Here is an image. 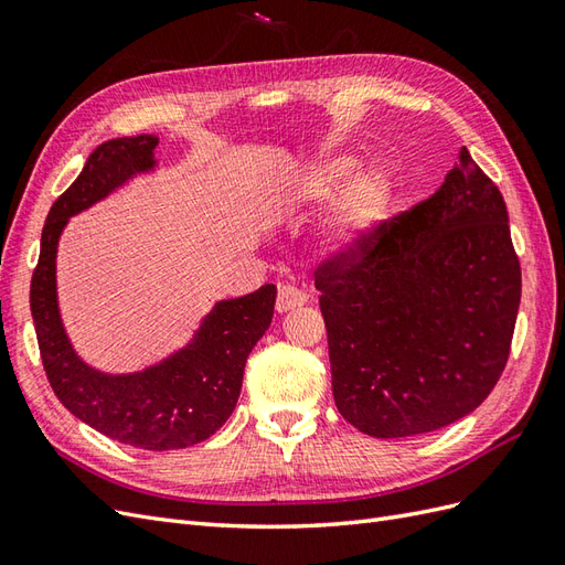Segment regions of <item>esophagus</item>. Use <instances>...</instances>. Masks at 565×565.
I'll list each match as a JSON object with an SVG mask.
<instances>
[{"mask_svg": "<svg viewBox=\"0 0 565 565\" xmlns=\"http://www.w3.org/2000/svg\"><path fill=\"white\" fill-rule=\"evenodd\" d=\"M306 302H308L306 291H300V288H296V286H279V296H277V312L279 315L302 308Z\"/></svg>", "mask_w": 565, "mask_h": 565, "instance_id": "obj_1", "label": "esophagus"}]
</instances>
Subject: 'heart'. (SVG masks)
<instances>
[{
  "instance_id": "obj_1",
  "label": "heart",
  "mask_w": 565,
  "mask_h": 565,
  "mask_svg": "<svg viewBox=\"0 0 565 565\" xmlns=\"http://www.w3.org/2000/svg\"><path fill=\"white\" fill-rule=\"evenodd\" d=\"M331 198L322 238L331 253H353L382 224L394 198V181L380 164L358 169V157L331 152L312 159L288 181L279 198L286 210H315Z\"/></svg>"
}]
</instances>
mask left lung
Segmentation results:
<instances>
[{
    "instance_id": "left-lung-1",
    "label": "left lung",
    "mask_w": 565,
    "mask_h": 565,
    "mask_svg": "<svg viewBox=\"0 0 565 565\" xmlns=\"http://www.w3.org/2000/svg\"><path fill=\"white\" fill-rule=\"evenodd\" d=\"M339 413L377 439L470 415L497 386L520 306L503 195L468 148L429 200L315 271Z\"/></svg>"
}]
</instances>
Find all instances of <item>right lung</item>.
Wrapping results in <instances>:
<instances>
[{"mask_svg":"<svg viewBox=\"0 0 565 565\" xmlns=\"http://www.w3.org/2000/svg\"><path fill=\"white\" fill-rule=\"evenodd\" d=\"M157 136L114 138L88 157L78 179L52 205L31 281V312L47 380L78 420L145 451H173L205 441L234 413L243 370L271 324L277 286L216 300L193 339L140 372L95 370L71 343L56 296V248L71 216L157 169Z\"/></svg>","mask_w":565,"mask_h":565,"instance_id":"right-lung-1","label":"right lung"}]
</instances>
